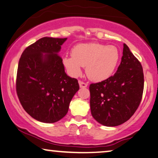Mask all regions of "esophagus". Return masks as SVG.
Instances as JSON below:
<instances>
[{"label":"esophagus","mask_w":158,"mask_h":158,"mask_svg":"<svg viewBox=\"0 0 158 158\" xmlns=\"http://www.w3.org/2000/svg\"><path fill=\"white\" fill-rule=\"evenodd\" d=\"M79 86L81 88H86V86H87V85H88L87 84L85 83V82L82 81H79Z\"/></svg>","instance_id":"esophagus-1"}]
</instances>
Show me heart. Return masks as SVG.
Listing matches in <instances>:
<instances>
[{
  "label": "heart",
  "instance_id": "heart-1",
  "mask_svg": "<svg viewBox=\"0 0 158 158\" xmlns=\"http://www.w3.org/2000/svg\"><path fill=\"white\" fill-rule=\"evenodd\" d=\"M72 54L62 59L68 72L72 77H78L81 74L82 66H86L87 77L95 81L112 76L120 58L119 51L115 46L97 43L78 44L72 49Z\"/></svg>",
  "mask_w": 158,
  "mask_h": 158
}]
</instances>
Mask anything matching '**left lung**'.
I'll use <instances>...</instances> for the list:
<instances>
[{
	"instance_id": "8db88e82",
	"label": "left lung",
	"mask_w": 158,
	"mask_h": 158,
	"mask_svg": "<svg viewBox=\"0 0 158 158\" xmlns=\"http://www.w3.org/2000/svg\"><path fill=\"white\" fill-rule=\"evenodd\" d=\"M143 89V66L124 44L123 55L116 73L104 81L89 85L92 117L104 126L120 125L136 112Z\"/></svg>"
}]
</instances>
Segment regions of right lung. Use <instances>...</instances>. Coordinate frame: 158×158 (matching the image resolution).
<instances>
[{
    "label": "right lung",
    "instance_id": "add662e5",
    "mask_svg": "<svg viewBox=\"0 0 158 158\" xmlns=\"http://www.w3.org/2000/svg\"><path fill=\"white\" fill-rule=\"evenodd\" d=\"M66 40L41 38L26 48L19 59L18 97L26 112L41 123H54L63 118L79 89L77 79L66 75L58 54Z\"/></svg>",
    "mask_w": 158,
    "mask_h": 158
}]
</instances>
